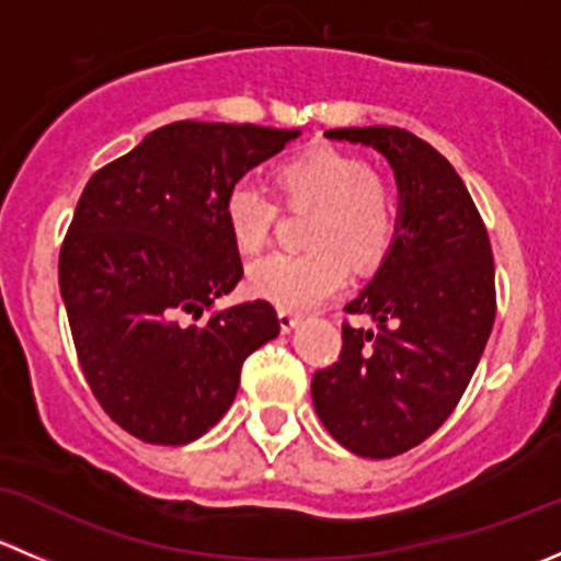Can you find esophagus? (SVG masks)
<instances>
[{
	"label": "esophagus",
	"mask_w": 561,
	"mask_h": 561,
	"mask_svg": "<svg viewBox=\"0 0 561 561\" xmlns=\"http://www.w3.org/2000/svg\"><path fill=\"white\" fill-rule=\"evenodd\" d=\"M298 322H301V314H293L290 309H279V328L285 333H290L293 328L298 325Z\"/></svg>",
	"instance_id": "esophagus-1"
}]
</instances>
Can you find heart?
<instances>
[{
	"mask_svg": "<svg viewBox=\"0 0 561 561\" xmlns=\"http://www.w3.org/2000/svg\"><path fill=\"white\" fill-rule=\"evenodd\" d=\"M282 203L312 211L304 228V252H276L247 271V287L279 309L307 312L344 287L350 263L369 271L386 260L399 230V203L369 162L317 146L276 171ZM279 206L252 181H236L225 195V225L244 252L268 244Z\"/></svg>",
	"mask_w": 561,
	"mask_h": 561,
	"instance_id": "obj_1",
	"label": "heart"
}]
</instances>
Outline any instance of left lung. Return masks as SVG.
<instances>
[{"label": "left lung", "instance_id": "left-lung-1", "mask_svg": "<svg viewBox=\"0 0 561 561\" xmlns=\"http://www.w3.org/2000/svg\"><path fill=\"white\" fill-rule=\"evenodd\" d=\"M390 162L399 230L375 279L344 307L377 331L344 322L342 353L314 371L312 401L339 445L390 458L432 437L472 380L496 317L485 225L448 160L399 127L328 129Z\"/></svg>", "mask_w": 561, "mask_h": 561}]
</instances>
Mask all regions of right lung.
Returning <instances> with one entry per match:
<instances>
[{
    "label": "right lung",
    "instance_id": "add662e5",
    "mask_svg": "<svg viewBox=\"0 0 561 561\" xmlns=\"http://www.w3.org/2000/svg\"><path fill=\"white\" fill-rule=\"evenodd\" d=\"M293 138L298 129L173 122L83 186L59 287L83 377L133 437H203L233 404L247 355L279 333L268 301L211 307L244 276L225 195Z\"/></svg>",
    "mask_w": 561,
    "mask_h": 561
}]
</instances>
